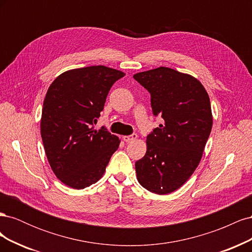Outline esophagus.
<instances>
[{"label":"esophagus","instance_id":"esophagus-1","mask_svg":"<svg viewBox=\"0 0 252 252\" xmlns=\"http://www.w3.org/2000/svg\"><path fill=\"white\" fill-rule=\"evenodd\" d=\"M136 139H138V134H136V133H133V134H131V135H124V136H123V140H124L125 142H127V143L133 142V141H135Z\"/></svg>","mask_w":252,"mask_h":252}]
</instances>
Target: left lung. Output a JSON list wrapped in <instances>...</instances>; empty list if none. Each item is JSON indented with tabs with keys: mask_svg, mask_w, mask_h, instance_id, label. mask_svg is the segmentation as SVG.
<instances>
[{
	"mask_svg": "<svg viewBox=\"0 0 252 252\" xmlns=\"http://www.w3.org/2000/svg\"><path fill=\"white\" fill-rule=\"evenodd\" d=\"M151 95L163 124L147 136V150L135 163L136 179L151 192L167 194L182 187L200 164L212 128L209 95L202 83L168 67L133 75Z\"/></svg>",
	"mask_w": 252,
	"mask_h": 252,
	"instance_id": "8db88e82",
	"label": "left lung"
}]
</instances>
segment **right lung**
Listing matches in <instances>:
<instances>
[{
  "label": "right lung",
  "mask_w": 252,
  "mask_h": 252,
  "mask_svg": "<svg viewBox=\"0 0 252 252\" xmlns=\"http://www.w3.org/2000/svg\"><path fill=\"white\" fill-rule=\"evenodd\" d=\"M125 73L103 65L67 70L45 96L41 135L48 163L65 185L84 189L100 180L121 140L94 124L113 83Z\"/></svg>",
  "instance_id": "1"
}]
</instances>
